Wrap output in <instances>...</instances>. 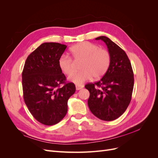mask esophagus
<instances>
[{
  "label": "esophagus",
  "mask_w": 158,
  "mask_h": 158,
  "mask_svg": "<svg viewBox=\"0 0 158 158\" xmlns=\"http://www.w3.org/2000/svg\"><path fill=\"white\" fill-rule=\"evenodd\" d=\"M84 88V85H76V90H80L82 88Z\"/></svg>",
  "instance_id": "34e87169"
}]
</instances>
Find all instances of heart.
<instances>
[{"mask_svg":"<svg viewBox=\"0 0 158 158\" xmlns=\"http://www.w3.org/2000/svg\"><path fill=\"white\" fill-rule=\"evenodd\" d=\"M70 54L75 60L82 59L79 72L74 71V63L69 56L62 55L58 60L60 70L66 75L70 74L68 80L76 85L82 84L92 78H99L107 73L111 64L109 52L92 43L84 41L72 46Z\"/></svg>","mask_w":158,"mask_h":158,"instance_id":"obj_1","label":"heart"}]
</instances>
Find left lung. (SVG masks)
<instances>
[{
    "instance_id": "8db88e82",
    "label": "left lung",
    "mask_w": 158,
    "mask_h": 158,
    "mask_svg": "<svg viewBox=\"0 0 158 158\" xmlns=\"http://www.w3.org/2000/svg\"><path fill=\"white\" fill-rule=\"evenodd\" d=\"M106 44L111 55V64L103 78L89 83L88 107L95 117L103 121L115 120L124 113L131 102L134 87V74L126 52L109 38H95Z\"/></svg>"
}]
</instances>
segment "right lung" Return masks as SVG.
<instances>
[{
    "label": "right lung",
    "instance_id": "1",
    "mask_svg": "<svg viewBox=\"0 0 158 158\" xmlns=\"http://www.w3.org/2000/svg\"><path fill=\"white\" fill-rule=\"evenodd\" d=\"M66 45L44 43L27 56L22 72L23 99L30 112L37 121L54 125L68 111V100L75 91V85L66 83V77L58 60ZM60 84L64 86L60 88Z\"/></svg>",
    "mask_w": 158,
    "mask_h": 158
}]
</instances>
